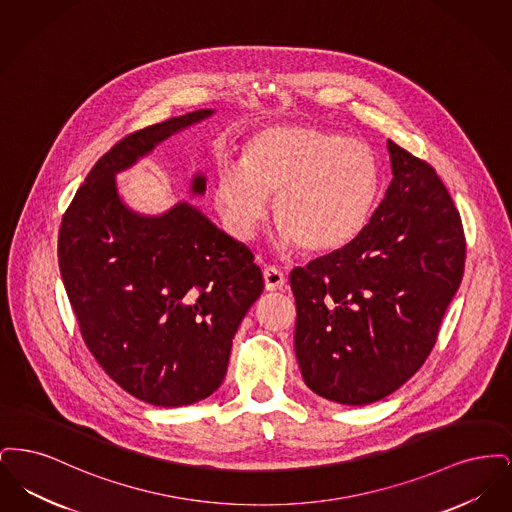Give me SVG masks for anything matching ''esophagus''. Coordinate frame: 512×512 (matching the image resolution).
Returning <instances> with one entry per match:
<instances>
[{"instance_id": "34e87169", "label": "esophagus", "mask_w": 512, "mask_h": 512, "mask_svg": "<svg viewBox=\"0 0 512 512\" xmlns=\"http://www.w3.org/2000/svg\"><path fill=\"white\" fill-rule=\"evenodd\" d=\"M263 278H265L267 292H276V290H282L286 286V276H284V272L280 268H265L263 270Z\"/></svg>"}]
</instances>
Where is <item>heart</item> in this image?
I'll use <instances>...</instances> for the list:
<instances>
[{"mask_svg": "<svg viewBox=\"0 0 512 512\" xmlns=\"http://www.w3.org/2000/svg\"><path fill=\"white\" fill-rule=\"evenodd\" d=\"M380 190V163L365 142L311 124H278L245 142L242 163H220L213 199L228 232L251 240L274 195L278 244L328 253L365 230Z\"/></svg>", "mask_w": 512, "mask_h": 512, "instance_id": "obj_1", "label": "heart"}]
</instances>
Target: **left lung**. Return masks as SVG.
<instances>
[{"instance_id":"8db88e82","label":"left lung","mask_w":512,"mask_h":512,"mask_svg":"<svg viewBox=\"0 0 512 512\" xmlns=\"http://www.w3.org/2000/svg\"><path fill=\"white\" fill-rule=\"evenodd\" d=\"M390 188L365 230L290 274L305 384L368 405L424 365L463 280L461 215L426 161L388 140Z\"/></svg>"}]
</instances>
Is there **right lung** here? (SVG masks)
Listing matches in <instances>:
<instances>
[{
  "label": "right lung",
  "instance_id": "1",
  "mask_svg": "<svg viewBox=\"0 0 512 512\" xmlns=\"http://www.w3.org/2000/svg\"><path fill=\"white\" fill-rule=\"evenodd\" d=\"M213 113L122 138L86 176L59 230L63 284L90 353L122 390L155 407L192 405L219 388L234 334L265 288L249 247L194 205L147 217L117 190L119 172ZM203 192L205 176L195 174L192 194Z\"/></svg>",
  "mask_w": 512,
  "mask_h": 512
}]
</instances>
